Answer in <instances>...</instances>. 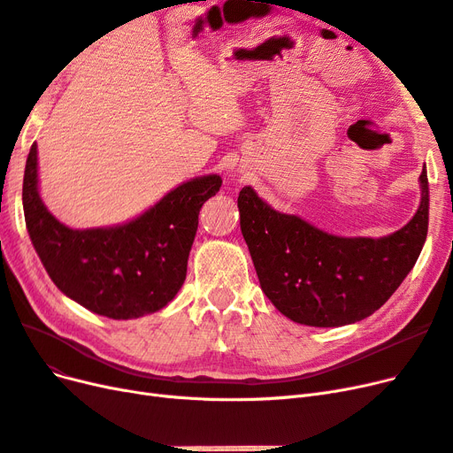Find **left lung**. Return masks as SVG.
Segmentation results:
<instances>
[{
  "instance_id": "left-lung-1",
  "label": "left lung",
  "mask_w": 453,
  "mask_h": 453,
  "mask_svg": "<svg viewBox=\"0 0 453 453\" xmlns=\"http://www.w3.org/2000/svg\"><path fill=\"white\" fill-rule=\"evenodd\" d=\"M412 220L391 235L339 237L301 216L274 211L244 186L237 205L241 231L264 294L284 316L311 327L361 322L393 296L412 271L427 237L429 182Z\"/></svg>"
}]
</instances>
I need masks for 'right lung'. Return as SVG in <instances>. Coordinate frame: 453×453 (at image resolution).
Returning <instances> with one entry per match:
<instances>
[{"label": "right lung", "instance_id": "1", "mask_svg": "<svg viewBox=\"0 0 453 453\" xmlns=\"http://www.w3.org/2000/svg\"><path fill=\"white\" fill-rule=\"evenodd\" d=\"M220 186L218 174L189 179L129 222L71 229L41 199L34 142L22 205L32 244L58 289L99 316L134 319L157 312L179 294L199 211Z\"/></svg>", "mask_w": 453, "mask_h": 453}]
</instances>
